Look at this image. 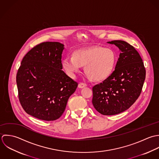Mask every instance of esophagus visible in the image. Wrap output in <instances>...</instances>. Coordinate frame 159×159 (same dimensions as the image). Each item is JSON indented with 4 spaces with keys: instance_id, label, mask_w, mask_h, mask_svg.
Listing matches in <instances>:
<instances>
[{
    "instance_id": "1",
    "label": "esophagus",
    "mask_w": 159,
    "mask_h": 159,
    "mask_svg": "<svg viewBox=\"0 0 159 159\" xmlns=\"http://www.w3.org/2000/svg\"><path fill=\"white\" fill-rule=\"evenodd\" d=\"M87 86V85L86 84H85V83H83V82H80V83L79 84V85H78L79 88H80V89H82V88L86 87Z\"/></svg>"
}]
</instances>
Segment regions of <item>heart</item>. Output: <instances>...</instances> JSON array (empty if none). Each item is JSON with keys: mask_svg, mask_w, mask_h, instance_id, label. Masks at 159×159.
I'll return each mask as SVG.
<instances>
[{"mask_svg": "<svg viewBox=\"0 0 159 159\" xmlns=\"http://www.w3.org/2000/svg\"><path fill=\"white\" fill-rule=\"evenodd\" d=\"M116 63V55L109 48L96 47L75 51L73 57H66L63 61L66 71L74 75L80 66H85L87 74L93 80H102L112 72Z\"/></svg>", "mask_w": 159, "mask_h": 159, "instance_id": "heart-1", "label": "heart"}]
</instances>
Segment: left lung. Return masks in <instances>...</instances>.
<instances>
[{
    "instance_id": "obj_1",
    "label": "left lung",
    "mask_w": 159,
    "mask_h": 159,
    "mask_svg": "<svg viewBox=\"0 0 159 159\" xmlns=\"http://www.w3.org/2000/svg\"><path fill=\"white\" fill-rule=\"evenodd\" d=\"M120 50L115 70L102 82L93 87L92 103L104 116L120 114L128 109L140 95L146 69L137 50L127 42L112 40Z\"/></svg>"
}]
</instances>
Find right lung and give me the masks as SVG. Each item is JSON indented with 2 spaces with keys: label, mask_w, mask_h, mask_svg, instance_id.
Returning a JSON list of instances; mask_svg holds the SVG:
<instances>
[{
  "label": "right lung",
  "mask_w": 159,
  "mask_h": 159,
  "mask_svg": "<svg viewBox=\"0 0 159 159\" xmlns=\"http://www.w3.org/2000/svg\"><path fill=\"white\" fill-rule=\"evenodd\" d=\"M64 45L45 42L34 47L24 57L16 74L20 104L38 119H59L78 83L62 70Z\"/></svg>",
  "instance_id": "obj_1"
}]
</instances>
